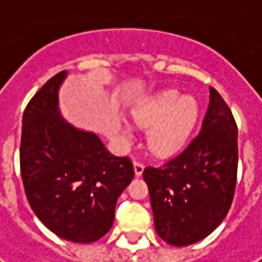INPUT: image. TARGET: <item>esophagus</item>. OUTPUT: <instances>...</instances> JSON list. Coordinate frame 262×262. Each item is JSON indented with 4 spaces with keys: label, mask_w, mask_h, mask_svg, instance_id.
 Here are the masks:
<instances>
[{
    "label": "esophagus",
    "mask_w": 262,
    "mask_h": 262,
    "mask_svg": "<svg viewBox=\"0 0 262 262\" xmlns=\"http://www.w3.org/2000/svg\"><path fill=\"white\" fill-rule=\"evenodd\" d=\"M143 170H144V165L141 162H134V172L137 176L143 175Z\"/></svg>",
    "instance_id": "esophagus-1"
}]
</instances>
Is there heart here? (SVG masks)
Instances as JSON below:
<instances>
[{"mask_svg": "<svg viewBox=\"0 0 262 262\" xmlns=\"http://www.w3.org/2000/svg\"><path fill=\"white\" fill-rule=\"evenodd\" d=\"M198 105L191 96L165 90L138 102L131 109L137 125L148 128L147 146L157 156H170L185 146L198 121ZM129 134V129L124 128Z\"/></svg>", "mask_w": 262, "mask_h": 262, "instance_id": "1", "label": "heart"}]
</instances>
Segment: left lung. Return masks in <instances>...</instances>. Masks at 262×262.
<instances>
[{
    "mask_svg": "<svg viewBox=\"0 0 262 262\" xmlns=\"http://www.w3.org/2000/svg\"><path fill=\"white\" fill-rule=\"evenodd\" d=\"M237 173V126L216 89L200 134L163 166H148V186L159 236L173 247L208 236L232 206Z\"/></svg>",
    "mask_w": 262,
    "mask_h": 262,
    "instance_id": "8db88e82",
    "label": "left lung"
}]
</instances>
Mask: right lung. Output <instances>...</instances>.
Wrapping results in <instances>:
<instances>
[{"label": "right lung", "instance_id": "1", "mask_svg": "<svg viewBox=\"0 0 262 262\" xmlns=\"http://www.w3.org/2000/svg\"><path fill=\"white\" fill-rule=\"evenodd\" d=\"M61 71L36 93L23 114L20 169L27 201L56 236L92 244L111 230L119 195L134 178L129 157L114 156L95 133L62 118Z\"/></svg>", "mask_w": 262, "mask_h": 262}]
</instances>
